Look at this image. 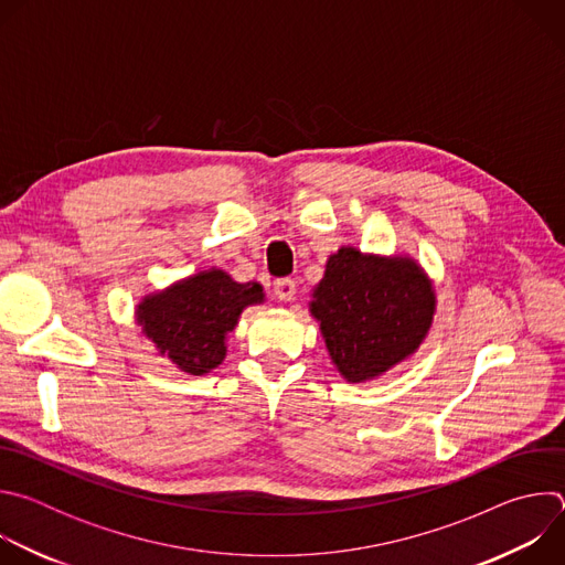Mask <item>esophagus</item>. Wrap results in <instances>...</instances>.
Listing matches in <instances>:
<instances>
[{
  "label": "esophagus",
  "instance_id": "esophagus-1",
  "mask_svg": "<svg viewBox=\"0 0 565 565\" xmlns=\"http://www.w3.org/2000/svg\"><path fill=\"white\" fill-rule=\"evenodd\" d=\"M273 290H275V297L279 301H290L295 297V292H297V286H295L292 279H277Z\"/></svg>",
  "mask_w": 565,
  "mask_h": 565
}]
</instances>
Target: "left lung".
I'll list each match as a JSON object with an SVG mask.
<instances>
[{"instance_id":"obj_1","label":"left lung","mask_w":565,"mask_h":565,"mask_svg":"<svg viewBox=\"0 0 565 565\" xmlns=\"http://www.w3.org/2000/svg\"><path fill=\"white\" fill-rule=\"evenodd\" d=\"M436 308L434 281L414 257L355 246H342L327 259L308 301L333 366L351 384L371 382L409 360L427 340Z\"/></svg>"}]
</instances>
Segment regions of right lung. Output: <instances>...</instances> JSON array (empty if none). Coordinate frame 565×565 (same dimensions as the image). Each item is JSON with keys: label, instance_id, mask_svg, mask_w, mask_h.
<instances>
[{"label": "right lung", "instance_id": "obj_1", "mask_svg": "<svg viewBox=\"0 0 565 565\" xmlns=\"http://www.w3.org/2000/svg\"><path fill=\"white\" fill-rule=\"evenodd\" d=\"M264 301L259 281L238 284L212 266L147 292L136 303L134 319L158 355L185 375H207L225 360L227 335L236 329L241 312Z\"/></svg>", "mask_w": 565, "mask_h": 565}]
</instances>
